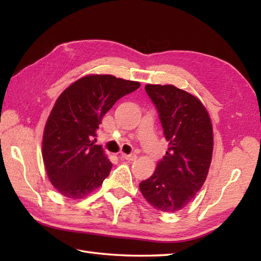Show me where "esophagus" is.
<instances>
[{
  "instance_id": "obj_1",
  "label": "esophagus",
  "mask_w": 261,
  "mask_h": 261,
  "mask_svg": "<svg viewBox=\"0 0 261 261\" xmlns=\"http://www.w3.org/2000/svg\"><path fill=\"white\" fill-rule=\"evenodd\" d=\"M122 158L125 159V160H129V162H134V160L137 159V154L136 153H122Z\"/></svg>"
}]
</instances>
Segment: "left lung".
<instances>
[{
    "label": "left lung",
    "instance_id": "8db88e82",
    "mask_svg": "<svg viewBox=\"0 0 261 261\" xmlns=\"http://www.w3.org/2000/svg\"><path fill=\"white\" fill-rule=\"evenodd\" d=\"M162 123L168 150L139 187L151 206L176 212L201 190L213 152V130L198 98L174 85H146Z\"/></svg>",
    "mask_w": 261,
    "mask_h": 261
}]
</instances>
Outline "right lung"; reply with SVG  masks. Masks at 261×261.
<instances>
[{"label": "right lung", "mask_w": 261, "mask_h": 261, "mask_svg": "<svg viewBox=\"0 0 261 261\" xmlns=\"http://www.w3.org/2000/svg\"><path fill=\"white\" fill-rule=\"evenodd\" d=\"M139 87L140 83L112 75H90L60 94L43 131L42 158L62 195L85 197L109 176L112 163L94 143L96 131L114 103Z\"/></svg>", "instance_id": "add662e5"}]
</instances>
